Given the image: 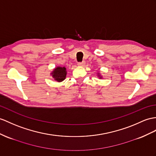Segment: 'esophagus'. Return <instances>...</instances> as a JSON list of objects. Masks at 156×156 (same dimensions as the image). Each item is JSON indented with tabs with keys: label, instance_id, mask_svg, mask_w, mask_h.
Listing matches in <instances>:
<instances>
[{
	"label": "esophagus",
	"instance_id": "1",
	"mask_svg": "<svg viewBox=\"0 0 156 156\" xmlns=\"http://www.w3.org/2000/svg\"><path fill=\"white\" fill-rule=\"evenodd\" d=\"M85 65V62H82L78 63V66H79L83 67V66H84Z\"/></svg>",
	"mask_w": 156,
	"mask_h": 156
}]
</instances>
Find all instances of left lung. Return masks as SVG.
Returning a JSON list of instances; mask_svg holds the SVG:
<instances>
[{
  "instance_id": "left-lung-1",
  "label": "left lung",
  "mask_w": 156,
  "mask_h": 156,
  "mask_svg": "<svg viewBox=\"0 0 156 156\" xmlns=\"http://www.w3.org/2000/svg\"><path fill=\"white\" fill-rule=\"evenodd\" d=\"M98 77H99V78H100V79H101V78H102V77H101V76L100 75L99 73H98Z\"/></svg>"
}]
</instances>
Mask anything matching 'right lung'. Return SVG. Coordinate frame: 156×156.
Returning <instances> with one entry per match:
<instances>
[{
    "label": "right lung",
    "instance_id": "obj_1",
    "mask_svg": "<svg viewBox=\"0 0 156 156\" xmlns=\"http://www.w3.org/2000/svg\"><path fill=\"white\" fill-rule=\"evenodd\" d=\"M51 75H52V77L54 79L55 81L58 82H62L66 77V68L65 67H57L52 71Z\"/></svg>",
    "mask_w": 156,
    "mask_h": 156
}]
</instances>
